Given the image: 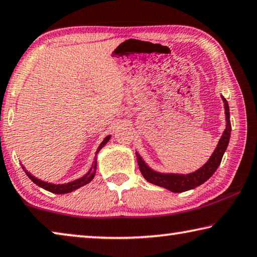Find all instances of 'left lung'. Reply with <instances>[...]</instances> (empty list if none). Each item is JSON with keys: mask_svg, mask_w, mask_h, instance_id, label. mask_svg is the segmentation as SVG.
I'll return each instance as SVG.
<instances>
[{"mask_svg": "<svg viewBox=\"0 0 257 257\" xmlns=\"http://www.w3.org/2000/svg\"><path fill=\"white\" fill-rule=\"evenodd\" d=\"M224 101V109H225V116H226V128L223 133V136L220 139V142L216 147L215 151L209 158V161L205 164V165L199 168L198 171L193 172L191 174H162L157 173L149 168L146 165L145 162L142 161L141 157L137 154V159L139 164V168H140L144 178L148 181V182L156 184V186L163 187L172 192H183L190 189H195L196 187L200 186L204 182H206L211 176L215 173L217 167L220 166L222 157L226 150V147L229 145L230 136H231V123H230V111H229V103L225 98L222 96Z\"/></svg>", "mask_w": 257, "mask_h": 257, "instance_id": "8db88e82", "label": "left lung"}]
</instances>
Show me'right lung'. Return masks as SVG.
<instances>
[{"label":"right lung","instance_id":"1","mask_svg":"<svg viewBox=\"0 0 257 257\" xmlns=\"http://www.w3.org/2000/svg\"><path fill=\"white\" fill-rule=\"evenodd\" d=\"M109 139H110V137H107L106 139H104V140L102 141V144H101L100 147L98 148V151L101 148H102L104 145L107 144V142L109 141ZM98 151H96V153H98ZM95 166L96 165L94 164L93 167L91 168V170L89 171V173H87L85 176H83V178L78 179V180H75V181H73V182H69V183H67V184H51V183H46V182H43V181H41L39 179L34 178V176L31 173H28L27 171H25V172H26L27 176L33 181L34 183L37 184V186L41 187V188L45 189V190H48L50 192H53V193H68V192L76 190V189H78L79 187L85 186L86 183H89L90 181L93 179V176H94Z\"/></svg>","mask_w":257,"mask_h":257}]
</instances>
